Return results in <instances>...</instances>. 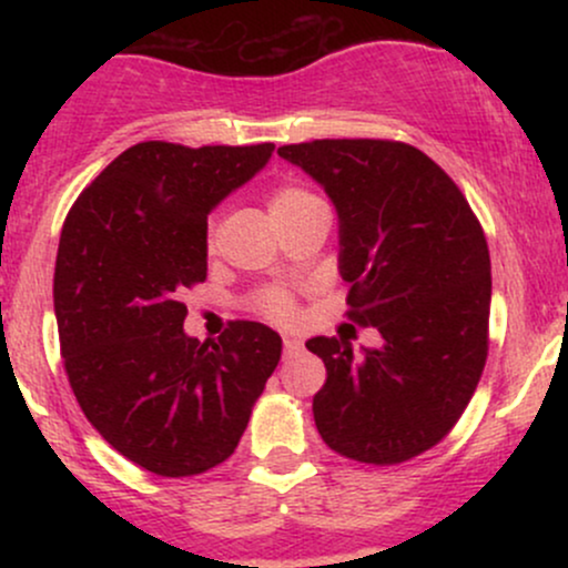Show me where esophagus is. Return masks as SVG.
Instances as JSON below:
<instances>
[{"label":"esophagus","mask_w":568,"mask_h":568,"mask_svg":"<svg viewBox=\"0 0 568 568\" xmlns=\"http://www.w3.org/2000/svg\"><path fill=\"white\" fill-rule=\"evenodd\" d=\"M283 347H285V355H293V352L302 349L304 344H302V338H296V336H283Z\"/></svg>","instance_id":"1"}]
</instances>
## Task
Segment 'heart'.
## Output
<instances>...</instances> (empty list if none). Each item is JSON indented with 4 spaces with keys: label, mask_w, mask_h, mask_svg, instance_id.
Masks as SVG:
<instances>
[{
    "label": "heart",
    "mask_w": 568,
    "mask_h": 568,
    "mask_svg": "<svg viewBox=\"0 0 568 568\" xmlns=\"http://www.w3.org/2000/svg\"><path fill=\"white\" fill-rule=\"evenodd\" d=\"M266 207H270V216L275 219V224H285V221L304 216V213L315 211V207H325L323 200L317 197L312 189H306L304 184H296V181H285L272 189L270 200H266ZM211 234H213V224H211ZM258 306H262L264 315L275 317V321H285L291 317L293 312V298L285 291L280 288H270L258 296Z\"/></svg>",
    "instance_id": "b5f03b06"
}]
</instances>
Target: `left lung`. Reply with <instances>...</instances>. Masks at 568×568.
<instances>
[{
    "instance_id": "left-lung-1",
    "label": "left lung",
    "mask_w": 568,
    "mask_h": 568,
    "mask_svg": "<svg viewBox=\"0 0 568 568\" xmlns=\"http://www.w3.org/2000/svg\"><path fill=\"white\" fill-rule=\"evenodd\" d=\"M334 202L338 275L357 325L379 347L315 336L328 379L312 400L334 452L397 465L446 438L478 387L488 352L491 258L465 194L400 141L323 139L280 146Z\"/></svg>"
}]
</instances>
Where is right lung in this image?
<instances>
[{
	"instance_id": "1",
	"label": "right lung",
	"mask_w": 568,
	"mask_h": 568,
	"mask_svg": "<svg viewBox=\"0 0 568 568\" xmlns=\"http://www.w3.org/2000/svg\"><path fill=\"white\" fill-rule=\"evenodd\" d=\"M272 152L135 143L63 224L53 302L69 384L101 438L154 475L186 478L230 459L280 363L270 325L237 321L200 344L179 302L207 275L211 211Z\"/></svg>"
}]
</instances>
